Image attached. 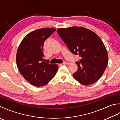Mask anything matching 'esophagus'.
Wrapping results in <instances>:
<instances>
[{"mask_svg":"<svg viewBox=\"0 0 120 120\" xmlns=\"http://www.w3.org/2000/svg\"><path fill=\"white\" fill-rule=\"evenodd\" d=\"M63 64H65V65H69V62H68V61H65V62H64L63 63Z\"/></svg>","mask_w":120,"mask_h":120,"instance_id":"1","label":"esophagus"}]
</instances>
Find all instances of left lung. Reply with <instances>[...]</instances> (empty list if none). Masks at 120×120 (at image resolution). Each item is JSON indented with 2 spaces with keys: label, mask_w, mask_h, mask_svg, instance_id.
Listing matches in <instances>:
<instances>
[{
  "label": "left lung",
  "mask_w": 120,
  "mask_h": 120,
  "mask_svg": "<svg viewBox=\"0 0 120 120\" xmlns=\"http://www.w3.org/2000/svg\"><path fill=\"white\" fill-rule=\"evenodd\" d=\"M57 32L72 53L81 57L73 74L77 81L92 84L104 74L108 62V53L101 39L93 31L82 27L60 28Z\"/></svg>",
  "instance_id": "obj_1"
}]
</instances>
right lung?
Masks as SVG:
<instances>
[{"mask_svg": "<svg viewBox=\"0 0 120 120\" xmlns=\"http://www.w3.org/2000/svg\"><path fill=\"white\" fill-rule=\"evenodd\" d=\"M56 30L45 28L27 35L19 45L16 53V64L21 74L30 84L43 86L55 76L58 67L45 62L42 52L45 41Z\"/></svg>", "mask_w": 120, "mask_h": 120, "instance_id": "1", "label": "right lung"}]
</instances>
